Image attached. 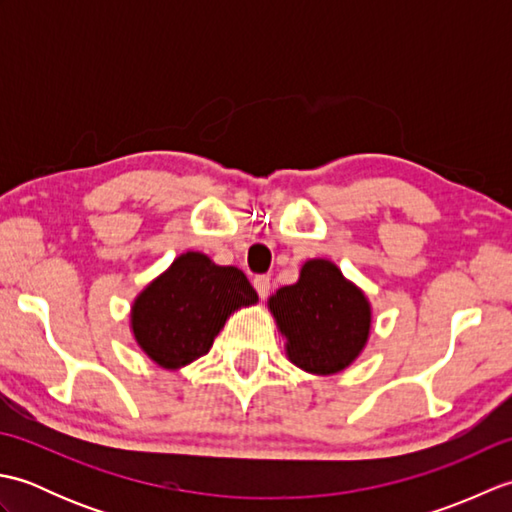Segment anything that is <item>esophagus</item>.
Returning a JSON list of instances; mask_svg holds the SVG:
<instances>
[{
    "label": "esophagus",
    "instance_id": "esophagus-1",
    "mask_svg": "<svg viewBox=\"0 0 512 512\" xmlns=\"http://www.w3.org/2000/svg\"><path fill=\"white\" fill-rule=\"evenodd\" d=\"M253 286H255V290H257L259 299H266V297H268V292H270V277H266V275H259V277H255Z\"/></svg>",
    "mask_w": 512,
    "mask_h": 512
}]
</instances>
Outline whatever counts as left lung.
I'll list each match as a JSON object with an SVG mask.
<instances>
[{
  "mask_svg": "<svg viewBox=\"0 0 512 512\" xmlns=\"http://www.w3.org/2000/svg\"><path fill=\"white\" fill-rule=\"evenodd\" d=\"M268 310L286 339L288 361L314 376L350 367L372 330L365 292L330 259H308L297 284L279 288L268 299Z\"/></svg>",
  "mask_w": 512,
  "mask_h": 512,
  "instance_id": "left-lung-1",
  "label": "left lung"
}]
</instances>
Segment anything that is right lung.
Instances as JSON below:
<instances>
[{"label": "right lung", "mask_w": 512, "mask_h": 512, "mask_svg": "<svg viewBox=\"0 0 512 512\" xmlns=\"http://www.w3.org/2000/svg\"><path fill=\"white\" fill-rule=\"evenodd\" d=\"M255 303L242 270L187 250L134 299L129 328L147 358L176 372L211 350L233 312Z\"/></svg>", "instance_id": "right-lung-1"}]
</instances>
